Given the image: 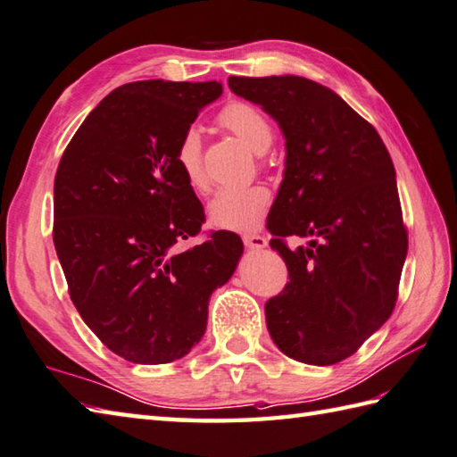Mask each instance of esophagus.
<instances>
[{
  "label": "esophagus",
  "instance_id": "obj_1",
  "mask_svg": "<svg viewBox=\"0 0 457 457\" xmlns=\"http://www.w3.org/2000/svg\"><path fill=\"white\" fill-rule=\"evenodd\" d=\"M244 244L249 249H263V247H267V237L257 236V234H249V236H244Z\"/></svg>",
  "mask_w": 457,
  "mask_h": 457
}]
</instances>
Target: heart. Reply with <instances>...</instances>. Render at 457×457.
<instances>
[{
	"mask_svg": "<svg viewBox=\"0 0 457 457\" xmlns=\"http://www.w3.org/2000/svg\"><path fill=\"white\" fill-rule=\"evenodd\" d=\"M220 122L257 154L271 146L273 129L270 120L253 106L231 103L220 114ZM176 166L194 192L208 190V176L202 164V138L195 129H187L176 148ZM271 192L262 184L244 187H221L208 204L212 226L231 231H253L262 223Z\"/></svg>",
	"mask_w": 457,
	"mask_h": 457,
	"instance_id": "obj_1",
	"label": "heart"
}]
</instances>
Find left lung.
Wrapping results in <instances>:
<instances>
[{"mask_svg": "<svg viewBox=\"0 0 457 457\" xmlns=\"http://www.w3.org/2000/svg\"><path fill=\"white\" fill-rule=\"evenodd\" d=\"M228 83L273 116L287 148L267 228L289 283L265 303L267 328L291 359L337 364L396 305L408 234L395 164L372 124L315 80L281 75ZM289 235L312 241L293 253L282 241Z\"/></svg>", "mask_w": 457, "mask_h": 457, "instance_id": "obj_1", "label": "left lung"}]
</instances>
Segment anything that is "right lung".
I'll use <instances>...</instances> for the list:
<instances>
[{
    "instance_id": "right-lung-1",
    "label": "right lung",
    "mask_w": 457,
    "mask_h": 457,
    "mask_svg": "<svg viewBox=\"0 0 457 457\" xmlns=\"http://www.w3.org/2000/svg\"><path fill=\"white\" fill-rule=\"evenodd\" d=\"M221 83L150 79L114 88L80 124L55 174L53 244L87 327L124 361L166 364L192 351L213 289L244 244L231 231L180 252L204 208L176 166L182 134Z\"/></svg>"
}]
</instances>
